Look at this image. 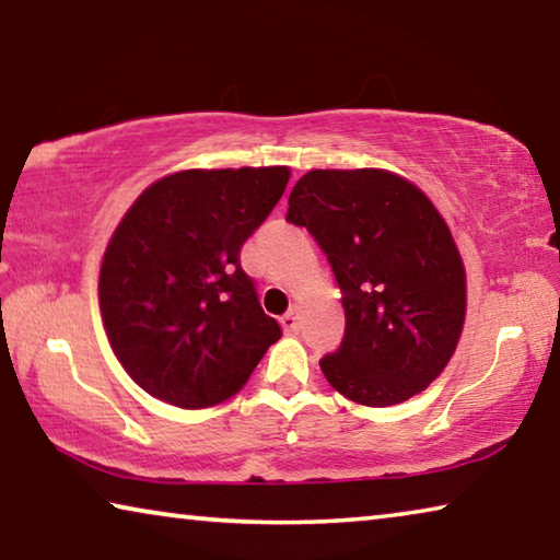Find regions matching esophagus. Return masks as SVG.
Returning <instances> with one entry per match:
<instances>
[{"instance_id":"obj_1","label":"esophagus","mask_w":560,"mask_h":560,"mask_svg":"<svg viewBox=\"0 0 560 560\" xmlns=\"http://www.w3.org/2000/svg\"><path fill=\"white\" fill-rule=\"evenodd\" d=\"M299 316H301V311H299V306H293L289 314H283L281 316V328L287 330V334H293V330L299 328Z\"/></svg>"}]
</instances>
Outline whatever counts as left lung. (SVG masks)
Here are the masks:
<instances>
[{"label":"left lung","mask_w":560,"mask_h":560,"mask_svg":"<svg viewBox=\"0 0 560 560\" xmlns=\"http://www.w3.org/2000/svg\"><path fill=\"white\" fill-rule=\"evenodd\" d=\"M287 220L326 252L343 293L346 334L320 358L326 381L368 407L422 393L447 368L467 311V273L438 207L387 170H311Z\"/></svg>","instance_id":"obj_1"}]
</instances>
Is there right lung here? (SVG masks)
Masks as SVG:
<instances>
[{
  "label": "right lung",
  "mask_w": 560,
  "mask_h": 560,
  "mask_svg": "<svg viewBox=\"0 0 560 560\" xmlns=\"http://www.w3.org/2000/svg\"><path fill=\"white\" fill-rule=\"evenodd\" d=\"M289 175L281 165L183 170L150 185L116 226L101 264V316L148 395L185 410L220 405L281 338L240 252Z\"/></svg>",
  "instance_id": "right-lung-1"
}]
</instances>
